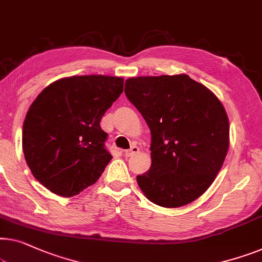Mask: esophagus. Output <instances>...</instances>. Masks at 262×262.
<instances>
[{"label": "esophagus", "mask_w": 262, "mask_h": 262, "mask_svg": "<svg viewBox=\"0 0 262 262\" xmlns=\"http://www.w3.org/2000/svg\"><path fill=\"white\" fill-rule=\"evenodd\" d=\"M139 152V147L138 146H132L130 150H125L124 151V156L125 157H131L134 156V155L138 154Z\"/></svg>", "instance_id": "1"}]
</instances>
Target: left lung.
<instances>
[{"label":"left lung","mask_w":262,"mask_h":262,"mask_svg":"<svg viewBox=\"0 0 262 262\" xmlns=\"http://www.w3.org/2000/svg\"><path fill=\"white\" fill-rule=\"evenodd\" d=\"M125 94L151 132V166L137 176L147 200L165 208L204 194L229 147V120L219 98L187 74L128 78Z\"/></svg>","instance_id":"obj_1"}]
</instances>
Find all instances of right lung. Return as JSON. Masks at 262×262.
Listing matches in <instances>:
<instances>
[{
    "mask_svg": "<svg viewBox=\"0 0 262 262\" xmlns=\"http://www.w3.org/2000/svg\"><path fill=\"white\" fill-rule=\"evenodd\" d=\"M124 79L74 75L48 85L30 105L22 149L30 171L49 191L72 197L96 183L112 159L101 130Z\"/></svg>",
    "mask_w": 262,
    "mask_h": 262,
    "instance_id": "obj_1",
    "label": "right lung"
}]
</instances>
